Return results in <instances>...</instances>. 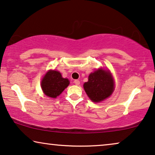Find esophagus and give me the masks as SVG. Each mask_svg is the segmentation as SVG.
<instances>
[{
	"instance_id": "esophagus-1",
	"label": "esophagus",
	"mask_w": 155,
	"mask_h": 155,
	"mask_svg": "<svg viewBox=\"0 0 155 155\" xmlns=\"http://www.w3.org/2000/svg\"><path fill=\"white\" fill-rule=\"evenodd\" d=\"M74 83H75L76 85H79V84H80V81L78 80H75V81H74Z\"/></svg>"
}]
</instances>
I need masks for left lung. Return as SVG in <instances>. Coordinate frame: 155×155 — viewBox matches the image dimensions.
<instances>
[{"mask_svg":"<svg viewBox=\"0 0 155 155\" xmlns=\"http://www.w3.org/2000/svg\"><path fill=\"white\" fill-rule=\"evenodd\" d=\"M83 87L91 100L94 102H100L113 93L114 80L109 71L99 68L90 74L88 81L84 82Z\"/></svg>","mask_w":155,"mask_h":155,"instance_id":"8db88e82","label":"left lung"}]
</instances>
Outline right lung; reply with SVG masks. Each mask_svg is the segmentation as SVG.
<instances>
[{
  "label": "right lung",
  "mask_w": 155,
  "mask_h": 155,
  "mask_svg": "<svg viewBox=\"0 0 155 155\" xmlns=\"http://www.w3.org/2000/svg\"><path fill=\"white\" fill-rule=\"evenodd\" d=\"M70 81L63 78L60 72L49 70L42 78L41 87L47 97L56 98L69 85Z\"/></svg>",
  "instance_id": "right-lung-1"
}]
</instances>
